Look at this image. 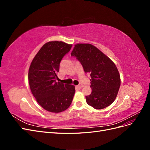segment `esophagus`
<instances>
[{"label":"esophagus","instance_id":"esophagus-1","mask_svg":"<svg viewBox=\"0 0 150 150\" xmlns=\"http://www.w3.org/2000/svg\"><path fill=\"white\" fill-rule=\"evenodd\" d=\"M77 88H78L79 89H81L82 88H83V84L82 83H80L78 86H77Z\"/></svg>","mask_w":150,"mask_h":150}]
</instances>
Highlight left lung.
Masks as SVG:
<instances>
[{
    "label": "left lung",
    "mask_w": 150,
    "mask_h": 150,
    "mask_svg": "<svg viewBox=\"0 0 150 150\" xmlns=\"http://www.w3.org/2000/svg\"><path fill=\"white\" fill-rule=\"evenodd\" d=\"M91 76L92 92L86 103L96 110L111 104L117 96L121 79L115 64L100 50L91 44H76L71 52Z\"/></svg>",
    "instance_id": "1"
}]
</instances>
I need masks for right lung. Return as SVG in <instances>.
Wrapping results in <instances>:
<instances>
[{"label": "right lung", "instance_id": "obj_1", "mask_svg": "<svg viewBox=\"0 0 150 150\" xmlns=\"http://www.w3.org/2000/svg\"><path fill=\"white\" fill-rule=\"evenodd\" d=\"M71 47L72 44L62 41L46 42L30 65L28 79L30 91L39 105L47 111H64L73 99L75 86L61 83L57 77L61 61Z\"/></svg>", "mask_w": 150, "mask_h": 150}]
</instances>
